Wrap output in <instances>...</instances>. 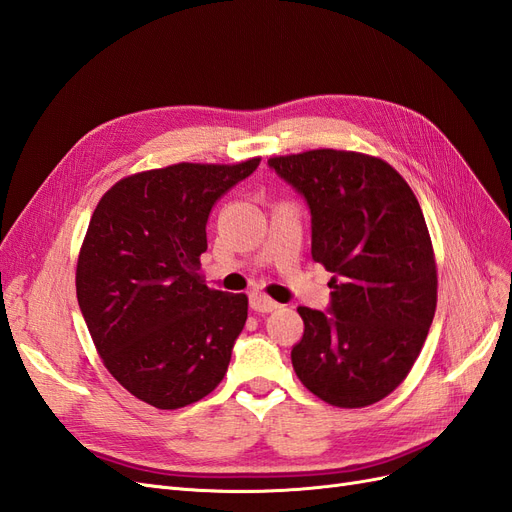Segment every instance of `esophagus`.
<instances>
[{"label": "esophagus", "mask_w": 512, "mask_h": 512, "mask_svg": "<svg viewBox=\"0 0 512 512\" xmlns=\"http://www.w3.org/2000/svg\"><path fill=\"white\" fill-rule=\"evenodd\" d=\"M250 307L258 314H269V312H273V309L280 307V303L273 301L271 297H267V294H262V292H252Z\"/></svg>", "instance_id": "esophagus-1"}]
</instances>
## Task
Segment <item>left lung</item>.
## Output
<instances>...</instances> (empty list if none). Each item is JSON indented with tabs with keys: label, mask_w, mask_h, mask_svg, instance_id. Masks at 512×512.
<instances>
[{
	"label": "left lung",
	"mask_w": 512,
	"mask_h": 512,
	"mask_svg": "<svg viewBox=\"0 0 512 512\" xmlns=\"http://www.w3.org/2000/svg\"><path fill=\"white\" fill-rule=\"evenodd\" d=\"M269 166L312 209V258L331 271V314L299 307L290 359L307 391L337 408L391 395L421 354L438 303L436 254L406 179L376 156L309 149Z\"/></svg>",
	"instance_id": "left-lung-1"
}]
</instances>
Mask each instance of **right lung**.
<instances>
[{"label":"right lung","mask_w":512,"mask_h":512,"mask_svg":"<svg viewBox=\"0 0 512 512\" xmlns=\"http://www.w3.org/2000/svg\"><path fill=\"white\" fill-rule=\"evenodd\" d=\"M258 164L143 170L119 179L91 215L76 299L108 374L153 408L196 404L226 376L247 297L209 288L200 254L215 200Z\"/></svg>","instance_id":"right-lung-1"}]
</instances>
